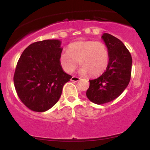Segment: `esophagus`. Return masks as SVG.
Segmentation results:
<instances>
[{
    "mask_svg": "<svg viewBox=\"0 0 150 150\" xmlns=\"http://www.w3.org/2000/svg\"><path fill=\"white\" fill-rule=\"evenodd\" d=\"M80 80V77H78L77 76H73L71 78V80L74 81V82H77V81H79Z\"/></svg>",
    "mask_w": 150,
    "mask_h": 150,
    "instance_id": "obj_1",
    "label": "esophagus"
}]
</instances>
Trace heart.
I'll return each mask as SVG.
<instances>
[{"label":"heart","mask_w":150,"mask_h":150,"mask_svg":"<svg viewBox=\"0 0 150 150\" xmlns=\"http://www.w3.org/2000/svg\"><path fill=\"white\" fill-rule=\"evenodd\" d=\"M110 61L109 51L104 42L78 41L70 44L68 51L62 52L60 63L63 70L71 73L79 63L80 72L92 77L101 75L107 69Z\"/></svg>","instance_id":"b5f03b06"}]
</instances>
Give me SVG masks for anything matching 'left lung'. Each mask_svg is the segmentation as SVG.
Masks as SVG:
<instances>
[{"label": "left lung", "instance_id": "left-lung-1", "mask_svg": "<svg viewBox=\"0 0 150 150\" xmlns=\"http://www.w3.org/2000/svg\"><path fill=\"white\" fill-rule=\"evenodd\" d=\"M101 37L109 51V64L101 76L89 80L86 92L89 100L97 104L110 102L122 94L130 80L132 63L130 53L121 41L107 33Z\"/></svg>", "mask_w": 150, "mask_h": 150}]
</instances>
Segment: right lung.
Here are the masks:
<instances>
[{
  "mask_svg": "<svg viewBox=\"0 0 150 150\" xmlns=\"http://www.w3.org/2000/svg\"><path fill=\"white\" fill-rule=\"evenodd\" d=\"M61 41L48 39L30 44L22 53L13 77L20 99L27 108L44 112L57 103L71 75L63 70Z\"/></svg>",
  "mask_w": 150,
  "mask_h": 150,
  "instance_id": "right-lung-1",
  "label": "right lung"
}]
</instances>
